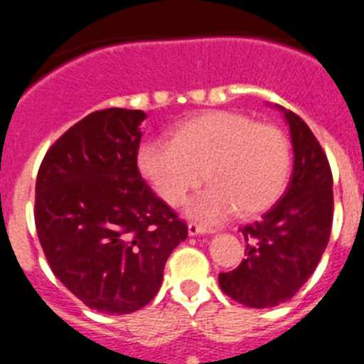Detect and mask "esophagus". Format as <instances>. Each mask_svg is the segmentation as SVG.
<instances>
[{
    "label": "esophagus",
    "instance_id": "esophagus-1",
    "mask_svg": "<svg viewBox=\"0 0 364 364\" xmlns=\"http://www.w3.org/2000/svg\"><path fill=\"white\" fill-rule=\"evenodd\" d=\"M211 228H205L200 226V224H195V222H189L188 224V233L189 237H197V235H205V233H211Z\"/></svg>",
    "mask_w": 364,
    "mask_h": 364
}]
</instances>
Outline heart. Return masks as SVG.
<instances>
[{
    "mask_svg": "<svg viewBox=\"0 0 364 364\" xmlns=\"http://www.w3.org/2000/svg\"><path fill=\"white\" fill-rule=\"evenodd\" d=\"M138 169L169 205L186 200L205 178L210 186L188 204L189 217L220 220L237 211L253 217L281 198L291 169L290 142L279 127L240 112L210 111L189 118L171 142H147Z\"/></svg>",
    "mask_w": 364,
    "mask_h": 364,
    "instance_id": "heart-1",
    "label": "heart"
}]
</instances>
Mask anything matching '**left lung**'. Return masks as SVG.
Listing matches in <instances>:
<instances>
[{
    "instance_id": "obj_1",
    "label": "left lung",
    "mask_w": 364,
    "mask_h": 364,
    "mask_svg": "<svg viewBox=\"0 0 364 364\" xmlns=\"http://www.w3.org/2000/svg\"><path fill=\"white\" fill-rule=\"evenodd\" d=\"M275 107L290 127V184L260 220L240 228L247 257L239 268L218 275L222 291L250 308H272L294 297L319 264L332 230L333 182L326 154L295 112Z\"/></svg>"
}]
</instances>
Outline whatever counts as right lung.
<instances>
[{
  "label": "right lung",
  "mask_w": 364,
  "mask_h": 364,
  "mask_svg": "<svg viewBox=\"0 0 364 364\" xmlns=\"http://www.w3.org/2000/svg\"><path fill=\"white\" fill-rule=\"evenodd\" d=\"M144 111L104 109L47 151L36 178V230L56 279L91 310L124 315L159 294L188 226L140 176Z\"/></svg>",
  "instance_id": "add662e5"
}]
</instances>
